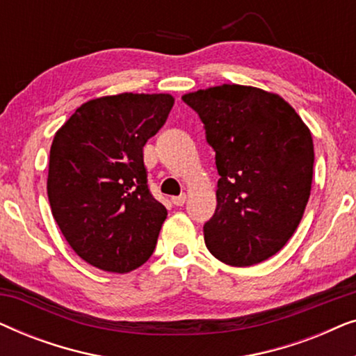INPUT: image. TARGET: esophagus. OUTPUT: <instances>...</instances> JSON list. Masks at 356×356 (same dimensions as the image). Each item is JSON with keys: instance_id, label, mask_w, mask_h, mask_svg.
<instances>
[{"instance_id": "34e87169", "label": "esophagus", "mask_w": 356, "mask_h": 356, "mask_svg": "<svg viewBox=\"0 0 356 356\" xmlns=\"http://www.w3.org/2000/svg\"><path fill=\"white\" fill-rule=\"evenodd\" d=\"M172 202H173L177 207H181L183 204L186 202V194H179V196L172 197Z\"/></svg>"}]
</instances>
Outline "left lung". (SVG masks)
Wrapping results in <instances>:
<instances>
[{
  "label": "left lung",
  "instance_id": "left-lung-1",
  "mask_svg": "<svg viewBox=\"0 0 356 356\" xmlns=\"http://www.w3.org/2000/svg\"><path fill=\"white\" fill-rule=\"evenodd\" d=\"M216 150L217 209L204 241L218 261L246 267L269 259L293 235L311 193V131L279 94L222 84L188 92Z\"/></svg>",
  "mask_w": 356,
  "mask_h": 356
}]
</instances>
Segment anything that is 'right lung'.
Instances as JSON below:
<instances>
[{"label":"right lung","mask_w":356,"mask_h":356,"mask_svg":"<svg viewBox=\"0 0 356 356\" xmlns=\"http://www.w3.org/2000/svg\"><path fill=\"white\" fill-rule=\"evenodd\" d=\"M175 104L170 94L123 92L82 104L55 133L47 194L81 259L126 274L149 259L167 209L147 188L143 147Z\"/></svg>","instance_id":"add662e5"}]
</instances>
